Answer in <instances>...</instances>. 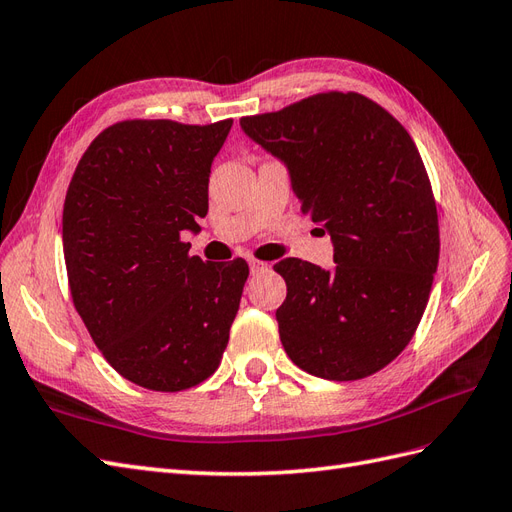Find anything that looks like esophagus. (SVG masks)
I'll return each mask as SVG.
<instances>
[{
  "instance_id": "34e87169",
  "label": "esophagus",
  "mask_w": 512,
  "mask_h": 512,
  "mask_svg": "<svg viewBox=\"0 0 512 512\" xmlns=\"http://www.w3.org/2000/svg\"><path fill=\"white\" fill-rule=\"evenodd\" d=\"M248 264H251L253 274H261V272L268 270V264H266V261H261V259H251Z\"/></svg>"
}]
</instances>
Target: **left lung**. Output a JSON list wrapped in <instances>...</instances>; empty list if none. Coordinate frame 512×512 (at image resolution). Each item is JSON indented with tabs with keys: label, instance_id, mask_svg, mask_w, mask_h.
<instances>
[{
	"label": "left lung",
	"instance_id": "obj_1",
	"mask_svg": "<svg viewBox=\"0 0 512 512\" xmlns=\"http://www.w3.org/2000/svg\"><path fill=\"white\" fill-rule=\"evenodd\" d=\"M240 125L287 164L300 212L335 244L333 270L274 264L287 357L326 381L376 374L409 346L439 264L437 203L413 138L376 101L337 90Z\"/></svg>",
	"mask_w": 512,
	"mask_h": 512
}]
</instances>
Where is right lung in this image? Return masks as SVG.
I'll use <instances>...</instances> for the list:
<instances>
[{"instance_id": "add662e5", "label": "right lung", "mask_w": 512, "mask_h": 512, "mask_svg": "<svg viewBox=\"0 0 512 512\" xmlns=\"http://www.w3.org/2000/svg\"><path fill=\"white\" fill-rule=\"evenodd\" d=\"M233 119L114 123L90 142L62 209L73 305L127 381L183 391L220 365L248 264L190 255L212 162Z\"/></svg>"}]
</instances>
